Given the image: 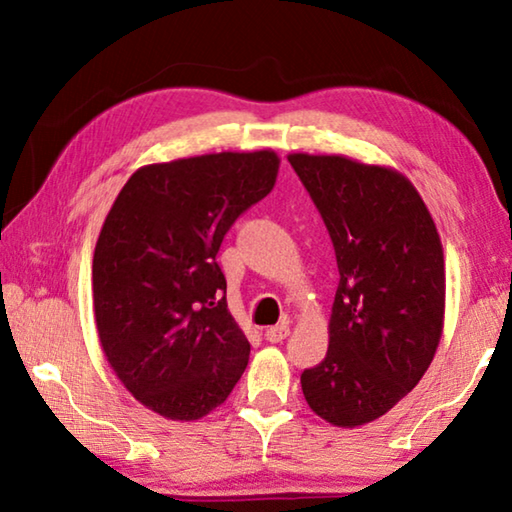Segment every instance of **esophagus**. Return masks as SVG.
Listing matches in <instances>:
<instances>
[{
	"label": "esophagus",
	"instance_id": "esophagus-1",
	"mask_svg": "<svg viewBox=\"0 0 512 512\" xmlns=\"http://www.w3.org/2000/svg\"><path fill=\"white\" fill-rule=\"evenodd\" d=\"M264 336H266V341L280 343V341H284V339H287V336H289V325H287V323H280V325L268 327L266 332H264Z\"/></svg>",
	"mask_w": 512,
	"mask_h": 512
}]
</instances>
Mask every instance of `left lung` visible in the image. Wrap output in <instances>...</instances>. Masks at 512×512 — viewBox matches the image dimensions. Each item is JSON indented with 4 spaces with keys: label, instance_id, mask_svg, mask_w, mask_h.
I'll list each match as a JSON object with an SVG mask.
<instances>
[{
    "label": "left lung",
    "instance_id": "left-lung-1",
    "mask_svg": "<svg viewBox=\"0 0 512 512\" xmlns=\"http://www.w3.org/2000/svg\"><path fill=\"white\" fill-rule=\"evenodd\" d=\"M332 237L339 289L325 359L302 372L311 411L359 427L393 409L436 354L445 257L418 189L400 171L345 155L291 153Z\"/></svg>",
    "mask_w": 512,
    "mask_h": 512
}]
</instances>
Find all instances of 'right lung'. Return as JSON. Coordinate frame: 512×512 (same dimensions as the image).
Here are the masks:
<instances>
[{"label":"right lung","instance_id":"add662e5","mask_svg":"<svg viewBox=\"0 0 512 512\" xmlns=\"http://www.w3.org/2000/svg\"><path fill=\"white\" fill-rule=\"evenodd\" d=\"M277 169L268 149L146 164L103 221L92 259L101 348L135 400L164 418L201 420L244 375L250 343L216 253Z\"/></svg>","mask_w":512,"mask_h":512}]
</instances>
